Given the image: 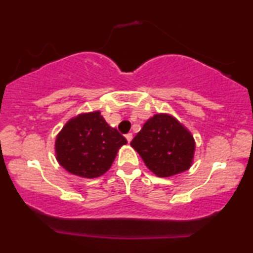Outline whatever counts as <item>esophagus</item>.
Wrapping results in <instances>:
<instances>
[{"mask_svg":"<svg viewBox=\"0 0 253 253\" xmlns=\"http://www.w3.org/2000/svg\"><path fill=\"white\" fill-rule=\"evenodd\" d=\"M126 138L127 143H130V141L132 140V133H126Z\"/></svg>","mask_w":253,"mask_h":253,"instance_id":"esophagus-1","label":"esophagus"}]
</instances>
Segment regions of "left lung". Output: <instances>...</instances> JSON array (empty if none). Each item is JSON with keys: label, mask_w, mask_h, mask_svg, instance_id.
Masks as SVG:
<instances>
[{"label": "left lung", "mask_w": 253, "mask_h": 253, "mask_svg": "<svg viewBox=\"0 0 253 253\" xmlns=\"http://www.w3.org/2000/svg\"><path fill=\"white\" fill-rule=\"evenodd\" d=\"M131 146L151 171L160 177H169L190 168L195 140L174 117L158 114L144 124Z\"/></svg>", "instance_id": "obj_1"}]
</instances>
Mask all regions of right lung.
Instances as JSON below:
<instances>
[{
  "label": "right lung",
  "mask_w": 253,
  "mask_h": 253,
  "mask_svg": "<svg viewBox=\"0 0 253 253\" xmlns=\"http://www.w3.org/2000/svg\"><path fill=\"white\" fill-rule=\"evenodd\" d=\"M126 139L110 127L100 112L69 121L56 138V159L71 174L94 178L108 170Z\"/></svg>",
  "instance_id": "obj_1"
}]
</instances>
